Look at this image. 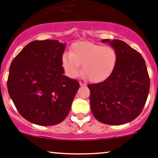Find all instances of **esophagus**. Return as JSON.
<instances>
[{"mask_svg":"<svg viewBox=\"0 0 158 158\" xmlns=\"http://www.w3.org/2000/svg\"><path fill=\"white\" fill-rule=\"evenodd\" d=\"M80 85H81V86H85L86 84H85V83H83L82 81H80Z\"/></svg>","mask_w":158,"mask_h":158,"instance_id":"obj_1","label":"esophagus"}]
</instances>
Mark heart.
Returning a JSON list of instances; mask_svg holds the SVG:
<instances>
[{
  "mask_svg": "<svg viewBox=\"0 0 158 158\" xmlns=\"http://www.w3.org/2000/svg\"><path fill=\"white\" fill-rule=\"evenodd\" d=\"M118 62V53L111 47L89 41H80L73 44L70 53L62 56V65L71 77H77L81 73L93 83L108 78Z\"/></svg>",
  "mask_w": 158,
  "mask_h": 158,
  "instance_id": "1",
  "label": "heart"
}]
</instances>
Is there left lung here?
Returning <instances> with one entry per match:
<instances>
[{"label":"left lung","mask_w":158,"mask_h":158,"mask_svg":"<svg viewBox=\"0 0 158 158\" xmlns=\"http://www.w3.org/2000/svg\"><path fill=\"white\" fill-rule=\"evenodd\" d=\"M118 53L112 74L102 82L88 84L95 118L108 125H121L136 118L148 96L150 79L143 57L124 41L102 40Z\"/></svg>","instance_id":"left-lung-1"}]
</instances>
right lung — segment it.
Wrapping results in <instances>:
<instances>
[{
  "label": "right lung",
  "mask_w": 158,
  "mask_h": 158,
  "mask_svg": "<svg viewBox=\"0 0 158 158\" xmlns=\"http://www.w3.org/2000/svg\"><path fill=\"white\" fill-rule=\"evenodd\" d=\"M65 47L57 40H34L12 62L8 93L19 113L29 122L53 126L70 111L80 84L63 74Z\"/></svg>",
  "instance_id": "add662e5"
}]
</instances>
